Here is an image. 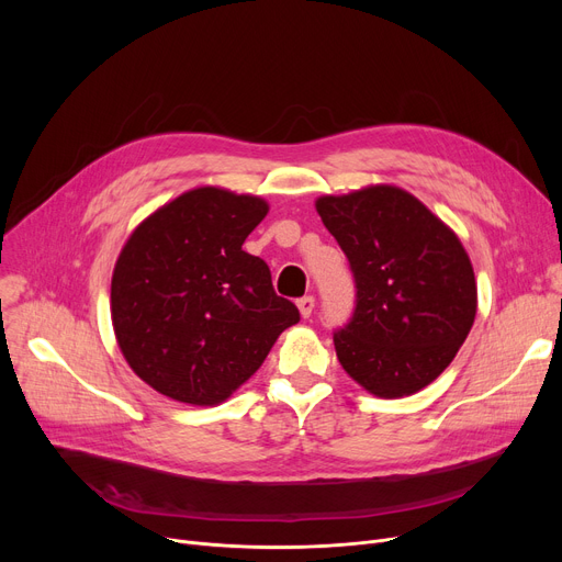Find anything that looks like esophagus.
Returning <instances> with one entry per match:
<instances>
[{"instance_id": "1", "label": "esophagus", "mask_w": 562, "mask_h": 562, "mask_svg": "<svg viewBox=\"0 0 562 562\" xmlns=\"http://www.w3.org/2000/svg\"><path fill=\"white\" fill-rule=\"evenodd\" d=\"M299 310H301L303 318H307V316L312 314V310H314V296H303V299H299Z\"/></svg>"}]
</instances>
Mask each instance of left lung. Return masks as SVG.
<instances>
[{
    "instance_id": "obj_1",
    "label": "left lung",
    "mask_w": 562,
    "mask_h": 562,
    "mask_svg": "<svg viewBox=\"0 0 562 562\" xmlns=\"http://www.w3.org/2000/svg\"><path fill=\"white\" fill-rule=\"evenodd\" d=\"M316 212L356 280V307L333 335L341 367L382 398L430 385L476 316L474 269L458 236L396 187L318 198Z\"/></svg>"
}]
</instances>
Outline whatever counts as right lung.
I'll use <instances>...</instances> for the list:
<instances>
[{
  "mask_svg": "<svg viewBox=\"0 0 562 562\" xmlns=\"http://www.w3.org/2000/svg\"><path fill=\"white\" fill-rule=\"evenodd\" d=\"M269 204L214 187L189 191L143 221L111 280L117 346L159 394L216 405L261 367L299 307L241 246Z\"/></svg>",
  "mask_w": 562,
  "mask_h": 562,
  "instance_id": "add662e5",
  "label": "right lung"
}]
</instances>
